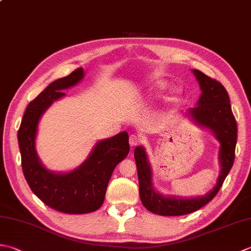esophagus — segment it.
<instances>
[{"instance_id":"34e87169","label":"esophagus","mask_w":251,"mask_h":251,"mask_svg":"<svg viewBox=\"0 0 251 251\" xmlns=\"http://www.w3.org/2000/svg\"><path fill=\"white\" fill-rule=\"evenodd\" d=\"M141 142H142V138H141V137H140L139 135L132 134V135L129 136V145H130L131 147L138 146V145L141 144Z\"/></svg>"}]
</instances>
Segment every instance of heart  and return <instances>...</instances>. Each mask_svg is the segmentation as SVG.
<instances>
[{
	"label": "heart",
	"instance_id": "heart-1",
	"mask_svg": "<svg viewBox=\"0 0 251 251\" xmlns=\"http://www.w3.org/2000/svg\"><path fill=\"white\" fill-rule=\"evenodd\" d=\"M165 85H166L165 82H163V81H160V82L156 83V87H159V88H163V87H165Z\"/></svg>",
	"mask_w": 251,
	"mask_h": 251
}]
</instances>
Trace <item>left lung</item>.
I'll return each instance as SVG.
<instances>
[{"instance_id":"1","label":"left lung","mask_w":251,"mask_h":251,"mask_svg":"<svg viewBox=\"0 0 251 251\" xmlns=\"http://www.w3.org/2000/svg\"><path fill=\"white\" fill-rule=\"evenodd\" d=\"M193 72L197 78L202 93L198 101V105L190 109L188 114L193 116V120L197 122L199 125L212 130L221 142L220 162L222 170H221L217 186L202 197L189 199L163 197L155 193L152 188L151 169L147 161L145 149L142 147H137L134 154L137 171H138L141 202L150 212L164 215V217L188 214L209 203L222 187L235 160L237 124L229 104L228 93L220 81L207 76L198 70H194Z\"/></svg>"}]
</instances>
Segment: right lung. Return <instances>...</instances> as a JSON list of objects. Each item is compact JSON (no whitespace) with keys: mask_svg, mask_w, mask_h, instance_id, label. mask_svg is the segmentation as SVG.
Here are the masks:
<instances>
[{"mask_svg":"<svg viewBox=\"0 0 251 251\" xmlns=\"http://www.w3.org/2000/svg\"><path fill=\"white\" fill-rule=\"evenodd\" d=\"M82 77V68H77L50 83L29 103L17 132L23 173L29 187L48 207L71 214L90 213L101 207L113 171L129 152L128 134L123 131L98 142L85 163L71 173L55 174L40 163L34 148L39 120L53 101L65 96L64 89Z\"/></svg>","mask_w":251,"mask_h":251,"instance_id":"1","label":"right lung"}]
</instances>
